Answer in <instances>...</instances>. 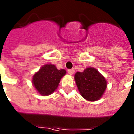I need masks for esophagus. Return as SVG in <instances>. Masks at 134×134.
<instances>
[{
  "instance_id": "obj_1",
  "label": "esophagus",
  "mask_w": 134,
  "mask_h": 134,
  "mask_svg": "<svg viewBox=\"0 0 134 134\" xmlns=\"http://www.w3.org/2000/svg\"><path fill=\"white\" fill-rule=\"evenodd\" d=\"M74 72H75L74 69H70L68 70V73L70 74V75H72Z\"/></svg>"
}]
</instances>
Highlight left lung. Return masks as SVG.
I'll return each instance as SVG.
<instances>
[{
    "instance_id": "obj_1",
    "label": "left lung",
    "mask_w": 134,
    "mask_h": 134,
    "mask_svg": "<svg viewBox=\"0 0 134 134\" xmlns=\"http://www.w3.org/2000/svg\"><path fill=\"white\" fill-rule=\"evenodd\" d=\"M74 80L81 96L88 101H96L102 97L107 88V82L94 68L89 67L83 72H77Z\"/></svg>"
}]
</instances>
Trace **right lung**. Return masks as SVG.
<instances>
[{
    "label": "right lung",
    "mask_w": 134,
    "mask_h": 134,
    "mask_svg": "<svg viewBox=\"0 0 134 134\" xmlns=\"http://www.w3.org/2000/svg\"><path fill=\"white\" fill-rule=\"evenodd\" d=\"M66 74L64 69L58 70L55 65L47 64L34 74L32 84L39 94L48 96L57 89L60 80Z\"/></svg>",
    "instance_id": "obj_1"
}]
</instances>
